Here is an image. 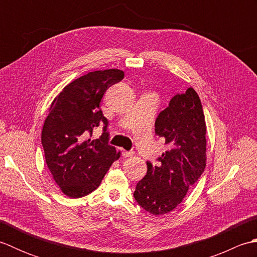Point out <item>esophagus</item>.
I'll return each instance as SVG.
<instances>
[{"mask_svg": "<svg viewBox=\"0 0 257 257\" xmlns=\"http://www.w3.org/2000/svg\"><path fill=\"white\" fill-rule=\"evenodd\" d=\"M134 154L135 152L134 151H122V156L124 157V158H127V157H132V156H134Z\"/></svg>", "mask_w": 257, "mask_h": 257, "instance_id": "34e87169", "label": "esophagus"}]
</instances>
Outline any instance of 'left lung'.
<instances>
[{
  "label": "left lung",
  "mask_w": 257,
  "mask_h": 257,
  "mask_svg": "<svg viewBox=\"0 0 257 257\" xmlns=\"http://www.w3.org/2000/svg\"><path fill=\"white\" fill-rule=\"evenodd\" d=\"M155 133L168 150L158 158V166L147 162V174L137 183L134 196L144 210L162 215L181 203L206 165L205 118L192 87L172 97L156 119Z\"/></svg>",
  "instance_id": "left-lung-1"
}]
</instances>
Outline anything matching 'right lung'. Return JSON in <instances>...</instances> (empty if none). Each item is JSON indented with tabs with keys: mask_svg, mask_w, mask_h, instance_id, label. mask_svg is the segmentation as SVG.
I'll use <instances>...</instances> for the list:
<instances>
[{
	"mask_svg": "<svg viewBox=\"0 0 257 257\" xmlns=\"http://www.w3.org/2000/svg\"><path fill=\"white\" fill-rule=\"evenodd\" d=\"M120 69L95 70L73 80L53 100L42 130L46 165L54 181L69 198H81L96 190L120 152L108 144V120L100 100L109 87L123 78ZM99 124L104 133L91 141Z\"/></svg>",
	"mask_w": 257,
	"mask_h": 257,
	"instance_id": "obj_1",
	"label": "right lung"
}]
</instances>
